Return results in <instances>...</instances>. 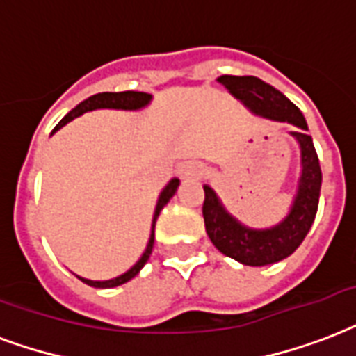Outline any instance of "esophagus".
<instances>
[{
  "label": "esophagus",
  "mask_w": 356,
  "mask_h": 356,
  "mask_svg": "<svg viewBox=\"0 0 356 356\" xmlns=\"http://www.w3.org/2000/svg\"><path fill=\"white\" fill-rule=\"evenodd\" d=\"M206 175V169H204L202 163H197V161H191V163L184 165V169H181V176L186 178V180H198V178H202Z\"/></svg>",
  "instance_id": "obj_1"
}]
</instances>
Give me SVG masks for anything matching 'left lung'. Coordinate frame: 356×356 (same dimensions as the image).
Masks as SVG:
<instances>
[{"mask_svg": "<svg viewBox=\"0 0 356 356\" xmlns=\"http://www.w3.org/2000/svg\"><path fill=\"white\" fill-rule=\"evenodd\" d=\"M217 81L225 85L230 95L243 102L254 115L297 126L296 131L290 134L301 148V176L290 213L278 225L261 230L245 227L225 209L216 191L209 186H204L202 216L211 243L222 254L230 256L243 266H269L293 254L316 219L321 191L318 154L312 137L307 134L308 126L302 113L280 90L254 76H221Z\"/></svg>", "mask_w": 356, "mask_h": 356, "instance_id": "obj_1", "label": "left lung"}]
</instances>
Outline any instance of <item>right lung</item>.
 Instances as JSON below:
<instances>
[{"mask_svg": "<svg viewBox=\"0 0 356 356\" xmlns=\"http://www.w3.org/2000/svg\"><path fill=\"white\" fill-rule=\"evenodd\" d=\"M152 100V95H148V92H137V90H124V92H98V95L90 96L87 100H83L79 106H76L72 111L65 115V118L60 120L57 126L54 128L51 134H55L57 129H60L65 124H68L70 120H74L79 115H83L87 111H95V109H122V111H137V109H143V107H147ZM180 186V180L178 178H172V180L165 186V189L161 191L158 198V204H156V211H154V219H152V232H150V239H148V245L143 256H140L137 264L134 267H129L128 271L122 273V275H118V277L111 278V280H89V278L79 277L83 280L85 284H89L92 288H115V286H120V284L128 282L131 278L137 275V273L145 267V264L148 261L150 254H152L154 249V230H156V221H158L159 211L167 206L170 198L175 197L176 189Z\"/></svg>", "mask_w": 356, "mask_h": 356, "instance_id": "obj_1", "label": "right lung"}]
</instances>
